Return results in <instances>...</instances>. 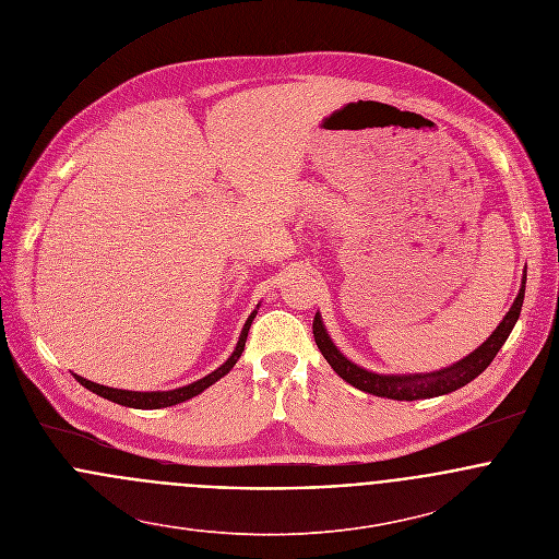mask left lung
Wrapping results in <instances>:
<instances>
[{"instance_id":"8db88e82","label":"left lung","mask_w":559,"mask_h":559,"mask_svg":"<svg viewBox=\"0 0 559 559\" xmlns=\"http://www.w3.org/2000/svg\"><path fill=\"white\" fill-rule=\"evenodd\" d=\"M525 280L521 282V290L510 308V312L499 322V326L492 331V335L476 348L472 355H467L465 359H461L459 364L437 370V372H428V374H374L368 372L359 366H355L353 361H348L331 342V337L326 335L322 320L319 314L314 317L312 322V331H314V340L319 344L322 357L329 361V366L353 388L372 394V396H381V399L392 400H417V399H435V396H443L450 394L467 383H472L478 374H481L490 361L495 359V355L499 353V348L503 346V342L508 340L510 331L514 329L521 308H523V299H525Z\"/></svg>"}]
</instances>
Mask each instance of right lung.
Listing matches in <instances>:
<instances>
[{"mask_svg":"<svg viewBox=\"0 0 559 559\" xmlns=\"http://www.w3.org/2000/svg\"><path fill=\"white\" fill-rule=\"evenodd\" d=\"M255 319V312L247 319L242 331H240L239 344L235 348V353L230 355V359L217 368L215 372H211L209 377L187 385V388H180V390H171V392H127V390H114V388H105V385H98V383H92V381H85L83 377L75 379L80 381L81 385L103 399L111 400V402H118L122 406H133V408H163V406H171V404H178V402H185V400L193 399L198 394H202L206 388H211L215 381H219L222 377H226L235 364L239 361L240 353L245 348V340H247V333H249V326H251V320Z\"/></svg>","mask_w":559,"mask_h":559,"instance_id":"add662e5","label":"right lung"}]
</instances>
